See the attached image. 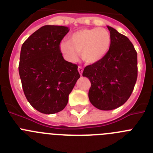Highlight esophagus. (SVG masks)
Masks as SVG:
<instances>
[{
	"mask_svg": "<svg viewBox=\"0 0 153 153\" xmlns=\"http://www.w3.org/2000/svg\"><path fill=\"white\" fill-rule=\"evenodd\" d=\"M78 71H79V74H80L81 76H82V74H83V68L81 66H79L78 67Z\"/></svg>",
	"mask_w": 153,
	"mask_h": 153,
	"instance_id": "34e87169",
	"label": "esophagus"
}]
</instances>
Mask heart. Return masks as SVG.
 Here are the masks:
<instances>
[{
	"label": "heart",
	"instance_id": "b5f03b06",
	"mask_svg": "<svg viewBox=\"0 0 153 153\" xmlns=\"http://www.w3.org/2000/svg\"><path fill=\"white\" fill-rule=\"evenodd\" d=\"M111 44V36L105 28H86L74 32L69 41L62 42L60 50L67 60L74 62L81 53L87 63H94L105 56Z\"/></svg>",
	"mask_w": 153,
	"mask_h": 153
}]
</instances>
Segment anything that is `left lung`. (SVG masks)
I'll return each mask as SVG.
<instances>
[{"mask_svg":"<svg viewBox=\"0 0 153 153\" xmlns=\"http://www.w3.org/2000/svg\"><path fill=\"white\" fill-rule=\"evenodd\" d=\"M111 44L107 53L97 63L86 66L83 76L91 83L90 101L101 110H112L125 103L137 79V53L127 36L107 27Z\"/></svg>","mask_w":153,"mask_h":153,"instance_id":"left-lung-1","label":"left lung"}]
</instances>
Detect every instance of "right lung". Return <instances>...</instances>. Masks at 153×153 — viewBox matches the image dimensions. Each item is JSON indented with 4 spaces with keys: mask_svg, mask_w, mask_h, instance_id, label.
Instances as JSON below:
<instances>
[{
    "mask_svg": "<svg viewBox=\"0 0 153 153\" xmlns=\"http://www.w3.org/2000/svg\"><path fill=\"white\" fill-rule=\"evenodd\" d=\"M67 27L45 25L21 47L19 74L27 100L37 111L53 114L68 102L69 94L80 75L77 65L63 59L60 44Z\"/></svg>",
    "mask_w": 153,
    "mask_h": 153,
    "instance_id": "obj_1",
    "label": "right lung"
}]
</instances>
